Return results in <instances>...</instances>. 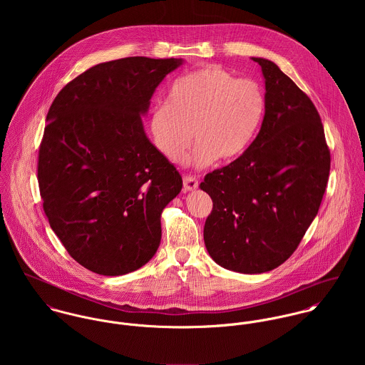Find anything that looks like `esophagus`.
Returning <instances> with one entry per match:
<instances>
[{
	"instance_id": "34e87169",
	"label": "esophagus",
	"mask_w": 365,
	"mask_h": 365,
	"mask_svg": "<svg viewBox=\"0 0 365 365\" xmlns=\"http://www.w3.org/2000/svg\"><path fill=\"white\" fill-rule=\"evenodd\" d=\"M198 185L200 182L195 177H191V175L184 177V191H194L198 188Z\"/></svg>"
}]
</instances>
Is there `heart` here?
<instances>
[{
  "label": "heart",
  "instance_id": "b5f03b06",
  "mask_svg": "<svg viewBox=\"0 0 365 365\" xmlns=\"http://www.w3.org/2000/svg\"><path fill=\"white\" fill-rule=\"evenodd\" d=\"M265 106L257 81L239 80L219 66H207L174 81L165 104L152 110L150 136L157 152L175 164L182 161L194 135L195 165L217 158L233 161L253 143Z\"/></svg>",
  "mask_w": 365,
  "mask_h": 365
}]
</instances>
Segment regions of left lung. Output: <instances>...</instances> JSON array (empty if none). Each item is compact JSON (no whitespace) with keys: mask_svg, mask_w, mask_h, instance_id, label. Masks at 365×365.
Returning a JSON list of instances; mask_svg holds the SVG:
<instances>
[{"mask_svg":"<svg viewBox=\"0 0 365 365\" xmlns=\"http://www.w3.org/2000/svg\"><path fill=\"white\" fill-rule=\"evenodd\" d=\"M265 113L260 132L235 161L205 175L213 202L204 226L209 256L243 274L288 260L311 226L326 191L330 150L311 98L261 57Z\"/></svg>","mask_w":365,"mask_h":365,"instance_id":"obj_1","label":"left lung"}]
</instances>
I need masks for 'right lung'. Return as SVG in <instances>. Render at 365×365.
<instances>
[{
	"label": "right lung",
	"mask_w": 365,
	"mask_h": 365,
	"mask_svg": "<svg viewBox=\"0 0 365 365\" xmlns=\"http://www.w3.org/2000/svg\"><path fill=\"white\" fill-rule=\"evenodd\" d=\"M182 58L97 64L54 98L39 148L43 210L67 253L101 275H123L156 255L163 209L182 178L148 139L142 118Z\"/></svg>",
	"instance_id": "1"
}]
</instances>
